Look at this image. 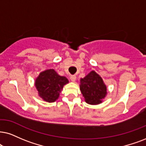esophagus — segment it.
<instances>
[{"instance_id": "1", "label": "esophagus", "mask_w": 146, "mask_h": 146, "mask_svg": "<svg viewBox=\"0 0 146 146\" xmlns=\"http://www.w3.org/2000/svg\"><path fill=\"white\" fill-rule=\"evenodd\" d=\"M70 79H71V82H74L75 80H76V76L75 75H71V77H70Z\"/></svg>"}]
</instances>
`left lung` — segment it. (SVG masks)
Wrapping results in <instances>:
<instances>
[{"label": "left lung", "mask_w": 146, "mask_h": 146, "mask_svg": "<svg viewBox=\"0 0 146 146\" xmlns=\"http://www.w3.org/2000/svg\"><path fill=\"white\" fill-rule=\"evenodd\" d=\"M79 89L85 102L91 105L101 104L107 95V86L102 77L95 71H92L80 79Z\"/></svg>", "instance_id": "8db88e82"}]
</instances>
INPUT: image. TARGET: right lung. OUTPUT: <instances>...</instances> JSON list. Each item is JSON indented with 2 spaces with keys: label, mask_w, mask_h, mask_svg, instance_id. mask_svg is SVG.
Listing matches in <instances>:
<instances>
[{
  "label": "right lung",
  "mask_w": 146,
  "mask_h": 146,
  "mask_svg": "<svg viewBox=\"0 0 146 146\" xmlns=\"http://www.w3.org/2000/svg\"><path fill=\"white\" fill-rule=\"evenodd\" d=\"M35 86L39 97L47 102H54L59 98L64 86L69 83L64 76H60L53 69L42 71L35 79Z\"/></svg>",
  "instance_id": "add662e5"
}]
</instances>
